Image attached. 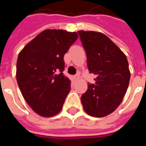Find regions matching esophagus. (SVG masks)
<instances>
[{"mask_svg": "<svg viewBox=\"0 0 146 146\" xmlns=\"http://www.w3.org/2000/svg\"><path fill=\"white\" fill-rule=\"evenodd\" d=\"M79 77H80L79 74H76V75H75V76H73V80H76L79 79Z\"/></svg>", "mask_w": 146, "mask_h": 146, "instance_id": "obj_1", "label": "esophagus"}]
</instances>
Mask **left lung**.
<instances>
[{
  "mask_svg": "<svg viewBox=\"0 0 146 146\" xmlns=\"http://www.w3.org/2000/svg\"><path fill=\"white\" fill-rule=\"evenodd\" d=\"M86 51L88 68L96 76L81 96L85 112L95 117L113 113L121 103L128 88L131 73L128 62L121 50L103 33L78 31Z\"/></svg>",
  "mask_w": 146,
  "mask_h": 146,
  "instance_id": "1",
  "label": "left lung"
}]
</instances>
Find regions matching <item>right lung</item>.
Listing matches in <instances>:
<instances>
[{
  "mask_svg": "<svg viewBox=\"0 0 146 146\" xmlns=\"http://www.w3.org/2000/svg\"><path fill=\"white\" fill-rule=\"evenodd\" d=\"M77 37L75 32L46 30L18 56V85L28 105L40 116H54L62 108L71 88V81L63 74V57Z\"/></svg>",
  "mask_w": 146,
  "mask_h": 146,
  "instance_id": "add662e5",
  "label": "right lung"
}]
</instances>
